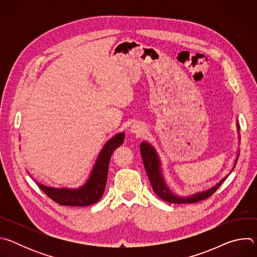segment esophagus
Here are the masks:
<instances>
[{
  "instance_id": "obj_1",
  "label": "esophagus",
  "mask_w": 257,
  "mask_h": 257,
  "mask_svg": "<svg viewBox=\"0 0 257 257\" xmlns=\"http://www.w3.org/2000/svg\"><path fill=\"white\" fill-rule=\"evenodd\" d=\"M131 131L135 134H141L144 131V125H142V123H134L131 126Z\"/></svg>"
}]
</instances>
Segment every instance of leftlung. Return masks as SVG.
I'll return each instance as SVG.
<instances>
[{"label": "left lung", "mask_w": 257, "mask_h": 257, "mask_svg": "<svg viewBox=\"0 0 257 257\" xmlns=\"http://www.w3.org/2000/svg\"><path fill=\"white\" fill-rule=\"evenodd\" d=\"M237 130L239 131V124L237 123ZM140 154L143 160V164H144V168L146 173H148V176L150 178L151 184L153 186V189L155 191V193L162 198L163 200L170 202V203H194V202H198L201 200H204L206 198H208L209 196H211V194H213L216 189L221 186L222 183L227 179L228 176H226L225 178H223L221 181H219L216 185H214L213 187L202 191V192H198L195 193L193 195L187 196V197H183V196H179L177 194H175L174 192H172V190L168 187V185L166 184V181L164 179L163 176V172H162V164H161V160L155 150V148L153 145H151L149 142L143 141L140 144ZM238 161V156L237 159L235 161L234 167L232 169V171L234 170L236 164ZM231 171V172H232Z\"/></svg>", "instance_id": "8db88e82"}]
</instances>
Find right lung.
<instances>
[{
	"mask_svg": "<svg viewBox=\"0 0 257 257\" xmlns=\"http://www.w3.org/2000/svg\"><path fill=\"white\" fill-rule=\"evenodd\" d=\"M125 134L118 133L109 139L100 151L88 180L76 189L54 188L38 183L40 188L55 202L67 206H87L97 202L104 191L108 164L114 151L124 142Z\"/></svg>",
	"mask_w": 257,
	"mask_h": 257,
	"instance_id": "obj_1",
	"label": "right lung"
}]
</instances>
